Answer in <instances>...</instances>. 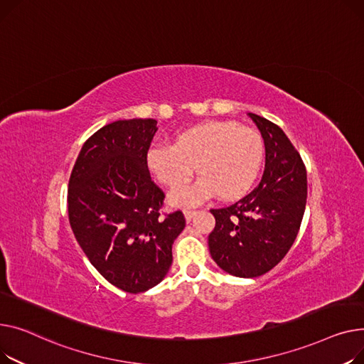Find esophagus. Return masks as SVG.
<instances>
[{
    "label": "esophagus",
    "mask_w": 364,
    "mask_h": 364,
    "mask_svg": "<svg viewBox=\"0 0 364 364\" xmlns=\"http://www.w3.org/2000/svg\"><path fill=\"white\" fill-rule=\"evenodd\" d=\"M196 215H197L196 210H191V208H185V210H183V216H185L186 222H191V219L194 218Z\"/></svg>",
    "instance_id": "34e87169"
}]
</instances>
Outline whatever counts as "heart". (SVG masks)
I'll return each mask as SVG.
<instances>
[{
  "label": "heart",
  "instance_id": "obj_1",
  "mask_svg": "<svg viewBox=\"0 0 364 364\" xmlns=\"http://www.w3.org/2000/svg\"><path fill=\"white\" fill-rule=\"evenodd\" d=\"M264 160L262 136L233 122L208 120L179 132L170 145H151L145 166L156 181L176 191L170 203L178 207L197 204L216 196L223 201L242 198L257 181Z\"/></svg>",
  "mask_w": 364,
  "mask_h": 364
}]
</instances>
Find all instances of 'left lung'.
I'll return each instance as SVG.
<instances>
[{
    "instance_id": "left-lung-1",
    "label": "left lung",
    "mask_w": 364,
    "mask_h": 364,
    "mask_svg": "<svg viewBox=\"0 0 364 364\" xmlns=\"http://www.w3.org/2000/svg\"><path fill=\"white\" fill-rule=\"evenodd\" d=\"M264 139L262 182L225 208L210 210L216 226L208 235L213 260L226 273L257 277L279 263L292 247L306 210V166L285 132L250 113Z\"/></svg>"
}]
</instances>
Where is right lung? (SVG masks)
Returning <instances> with one entry per match:
<instances>
[{
    "label": "right lung",
    "mask_w": 364,
    "mask_h": 364,
    "mask_svg": "<svg viewBox=\"0 0 364 364\" xmlns=\"http://www.w3.org/2000/svg\"><path fill=\"white\" fill-rule=\"evenodd\" d=\"M157 120H117L83 144L69 179V222L91 264L131 294L160 284L185 228L182 211L161 216L164 192L151 181L145 153Z\"/></svg>",
    "instance_id": "obj_1"
}]
</instances>
